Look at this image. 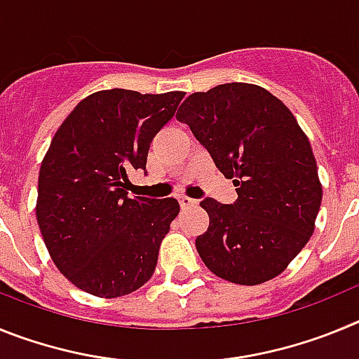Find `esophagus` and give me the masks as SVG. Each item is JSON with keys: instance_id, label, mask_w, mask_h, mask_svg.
<instances>
[{"instance_id": "obj_1", "label": "esophagus", "mask_w": 359, "mask_h": 359, "mask_svg": "<svg viewBox=\"0 0 359 359\" xmlns=\"http://www.w3.org/2000/svg\"><path fill=\"white\" fill-rule=\"evenodd\" d=\"M177 201H180L182 208H189V207H194V205H198V201H196V199L187 198V196H180V198H177Z\"/></svg>"}]
</instances>
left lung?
Instances as JSON below:
<instances>
[{
	"label": "left lung",
	"instance_id": "8db88e82",
	"mask_svg": "<svg viewBox=\"0 0 359 359\" xmlns=\"http://www.w3.org/2000/svg\"><path fill=\"white\" fill-rule=\"evenodd\" d=\"M176 118L237 187L230 205L201 201L210 219L196 239L201 261L243 286L277 277L313 236L322 203L311 144L291 111L261 86L230 82L190 95Z\"/></svg>",
	"mask_w": 359,
	"mask_h": 359
}]
</instances>
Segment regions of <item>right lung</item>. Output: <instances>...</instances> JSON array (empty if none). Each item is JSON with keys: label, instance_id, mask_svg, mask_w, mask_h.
<instances>
[{"label": "right lung", "instance_id": "right-lung-1", "mask_svg": "<svg viewBox=\"0 0 359 359\" xmlns=\"http://www.w3.org/2000/svg\"><path fill=\"white\" fill-rule=\"evenodd\" d=\"M183 91L106 90L86 97L57 129L39 170L37 223L52 261L73 286L116 298L154 273L174 198L128 196L129 172H147L152 138Z\"/></svg>", "mask_w": 359, "mask_h": 359}]
</instances>
